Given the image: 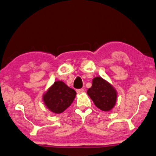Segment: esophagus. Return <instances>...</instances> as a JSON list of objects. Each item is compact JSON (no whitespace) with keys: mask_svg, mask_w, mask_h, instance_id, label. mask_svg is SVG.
Returning a JSON list of instances; mask_svg holds the SVG:
<instances>
[{"mask_svg":"<svg viewBox=\"0 0 156 156\" xmlns=\"http://www.w3.org/2000/svg\"><path fill=\"white\" fill-rule=\"evenodd\" d=\"M83 91H84V89L83 88H80V89L76 90V92H77L78 93H83Z\"/></svg>","mask_w":156,"mask_h":156,"instance_id":"esophagus-1","label":"esophagus"}]
</instances>
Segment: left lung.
Instances as JSON below:
<instances>
[{
  "label": "left lung",
  "mask_w": 156,
  "mask_h": 156,
  "mask_svg": "<svg viewBox=\"0 0 156 156\" xmlns=\"http://www.w3.org/2000/svg\"><path fill=\"white\" fill-rule=\"evenodd\" d=\"M95 106L102 111H109L115 106L117 92L114 87L101 77L93 80V85L87 91Z\"/></svg>",
  "instance_id": "8db88e82"
}]
</instances>
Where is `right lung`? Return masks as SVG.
I'll use <instances>...</instances> for the list:
<instances>
[{"mask_svg": "<svg viewBox=\"0 0 156 156\" xmlns=\"http://www.w3.org/2000/svg\"><path fill=\"white\" fill-rule=\"evenodd\" d=\"M76 95V92L62 81H56L44 94L43 100L50 110L59 114L71 105Z\"/></svg>", "mask_w": 156, "mask_h": 156, "instance_id": "1", "label": "right lung"}]
</instances>
